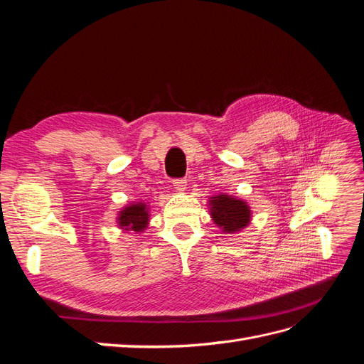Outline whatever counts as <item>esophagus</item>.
<instances>
[{"label": "esophagus", "instance_id": "esophagus-1", "mask_svg": "<svg viewBox=\"0 0 364 364\" xmlns=\"http://www.w3.org/2000/svg\"><path fill=\"white\" fill-rule=\"evenodd\" d=\"M173 186H174L176 191L183 193L186 190V181L185 179H174L173 181Z\"/></svg>", "mask_w": 364, "mask_h": 364}]
</instances>
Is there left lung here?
<instances>
[{
	"mask_svg": "<svg viewBox=\"0 0 364 364\" xmlns=\"http://www.w3.org/2000/svg\"><path fill=\"white\" fill-rule=\"evenodd\" d=\"M209 211L213 222L226 234L240 232L250 223L249 205L234 196L220 193L209 199Z\"/></svg>",
	"mask_w": 364,
	"mask_h": 364,
	"instance_id": "1",
	"label": "left lung"
}]
</instances>
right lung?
<instances>
[{
    "label": "right lung",
    "mask_w": 364,
    "mask_h": 364,
    "mask_svg": "<svg viewBox=\"0 0 364 364\" xmlns=\"http://www.w3.org/2000/svg\"><path fill=\"white\" fill-rule=\"evenodd\" d=\"M149 206L142 202H135L121 209L117 222L123 230L142 232L149 225Z\"/></svg>",
    "instance_id": "1"
}]
</instances>
